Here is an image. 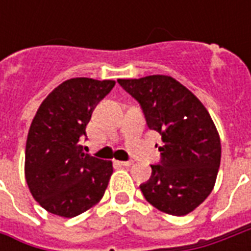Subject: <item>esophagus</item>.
Returning <instances> with one entry per match:
<instances>
[{"mask_svg": "<svg viewBox=\"0 0 251 251\" xmlns=\"http://www.w3.org/2000/svg\"><path fill=\"white\" fill-rule=\"evenodd\" d=\"M117 164L118 165H121V167H129L130 165V161H117Z\"/></svg>", "mask_w": 251, "mask_h": 251, "instance_id": "1", "label": "esophagus"}]
</instances>
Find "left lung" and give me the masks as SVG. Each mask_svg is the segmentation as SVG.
<instances>
[{"label": "left lung", "mask_w": 251, "mask_h": 251, "mask_svg": "<svg viewBox=\"0 0 251 251\" xmlns=\"http://www.w3.org/2000/svg\"><path fill=\"white\" fill-rule=\"evenodd\" d=\"M140 103L148 127L161 134L160 161L140 185L157 210L187 215L211 194L221 165V140L203 103L167 75L118 79Z\"/></svg>", "instance_id": "obj_1"}]
</instances>
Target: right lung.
Here are the masks:
<instances>
[{"label": "right lung", "mask_w": 251, "mask_h": 251, "mask_svg": "<svg viewBox=\"0 0 251 251\" xmlns=\"http://www.w3.org/2000/svg\"><path fill=\"white\" fill-rule=\"evenodd\" d=\"M114 84L74 77L57 86L37 110L26 140L25 179L48 212L74 218L102 199L113 165L84 153L80 140L94 109Z\"/></svg>", "instance_id": "add662e5"}]
</instances>
